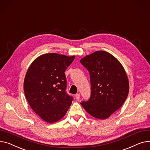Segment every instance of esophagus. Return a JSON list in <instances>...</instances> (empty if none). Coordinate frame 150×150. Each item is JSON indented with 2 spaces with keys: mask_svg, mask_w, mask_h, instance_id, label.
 Here are the masks:
<instances>
[{
  "mask_svg": "<svg viewBox=\"0 0 150 150\" xmlns=\"http://www.w3.org/2000/svg\"><path fill=\"white\" fill-rule=\"evenodd\" d=\"M75 96H76V100H79V99H80V94H79V93L76 94Z\"/></svg>",
  "mask_w": 150,
  "mask_h": 150,
  "instance_id": "34e87169",
  "label": "esophagus"
}]
</instances>
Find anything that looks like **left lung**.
<instances>
[{
  "mask_svg": "<svg viewBox=\"0 0 150 150\" xmlns=\"http://www.w3.org/2000/svg\"><path fill=\"white\" fill-rule=\"evenodd\" d=\"M90 73L91 96L81 104L96 118L105 119L119 110L127 98L129 82L120 62L106 51H98L82 58Z\"/></svg>",
  "mask_w": 150,
  "mask_h": 150,
  "instance_id": "8db88e82",
  "label": "left lung"
}]
</instances>
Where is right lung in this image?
Here are the masks:
<instances>
[{"instance_id": "right-lung-1", "label": "right lung", "mask_w": 150, "mask_h": 150, "mask_svg": "<svg viewBox=\"0 0 150 150\" xmlns=\"http://www.w3.org/2000/svg\"><path fill=\"white\" fill-rule=\"evenodd\" d=\"M75 56L48 53L35 59L26 72L23 90L32 110L48 123L59 121L73 98L66 92L65 71Z\"/></svg>"}]
</instances>
